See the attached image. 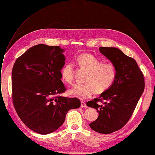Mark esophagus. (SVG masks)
Here are the masks:
<instances>
[{"instance_id":"esophagus-1","label":"esophagus","mask_w":155,"mask_h":155,"mask_svg":"<svg viewBox=\"0 0 155 155\" xmlns=\"http://www.w3.org/2000/svg\"><path fill=\"white\" fill-rule=\"evenodd\" d=\"M81 107H82V108H86V107H87V106L86 105V103L84 101H81Z\"/></svg>"}]
</instances>
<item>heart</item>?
Returning <instances> with one entry per match:
<instances>
[{
	"label": "heart",
	"mask_w": 155,
	"mask_h": 155,
	"mask_svg": "<svg viewBox=\"0 0 155 155\" xmlns=\"http://www.w3.org/2000/svg\"><path fill=\"white\" fill-rule=\"evenodd\" d=\"M79 67L87 70L88 74L85 84H77L68 91L70 95L80 99L91 97L95 92L98 94L106 92L113 85L116 78L114 64L104 63L101 60L91 54H82L76 58ZM63 80L72 84L74 78V65L72 62L65 64L61 69Z\"/></svg>",
	"instance_id": "1"
}]
</instances>
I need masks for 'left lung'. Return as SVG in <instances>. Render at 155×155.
I'll use <instances>...</instances> for the list:
<instances>
[{
  "label": "left lung",
  "mask_w": 155,
  "mask_h": 155,
  "mask_svg": "<svg viewBox=\"0 0 155 155\" xmlns=\"http://www.w3.org/2000/svg\"><path fill=\"white\" fill-rule=\"evenodd\" d=\"M100 53L114 65L116 78L112 86L99 97L89 101L87 105L99 113L96 120L89 124L101 134L118 130L127 124L143 92V75L136 61L114 47H100ZM105 101L104 105L97 102Z\"/></svg>",
  "instance_id": "8db88e82"
}]
</instances>
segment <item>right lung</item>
<instances>
[{
	"instance_id": "right-lung-1",
	"label": "right lung",
	"mask_w": 155,
	"mask_h": 155,
	"mask_svg": "<svg viewBox=\"0 0 155 155\" xmlns=\"http://www.w3.org/2000/svg\"><path fill=\"white\" fill-rule=\"evenodd\" d=\"M59 46L39 44L15 61L12 70V98L18 116L34 132L48 134L63 125L69 110L78 109L77 97L60 96L66 88L61 79L65 63Z\"/></svg>"
}]
</instances>
